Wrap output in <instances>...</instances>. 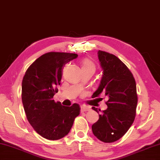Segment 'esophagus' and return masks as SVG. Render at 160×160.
<instances>
[{"instance_id":"obj_1","label":"esophagus","mask_w":160,"mask_h":160,"mask_svg":"<svg viewBox=\"0 0 160 160\" xmlns=\"http://www.w3.org/2000/svg\"><path fill=\"white\" fill-rule=\"evenodd\" d=\"M88 110H89V108H88V107H86V106H82L81 107V112H87L88 111Z\"/></svg>"}]
</instances>
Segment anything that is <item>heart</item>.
<instances>
[{
	"instance_id": "obj_1",
	"label": "heart",
	"mask_w": 160,
	"mask_h": 160,
	"mask_svg": "<svg viewBox=\"0 0 160 160\" xmlns=\"http://www.w3.org/2000/svg\"><path fill=\"white\" fill-rule=\"evenodd\" d=\"M92 68V69H95L94 65L93 64V63L92 62H90L89 60H85L83 62L82 66V68Z\"/></svg>"
}]
</instances>
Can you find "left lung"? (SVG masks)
<instances>
[{
	"label": "left lung",
	"instance_id": "1",
	"mask_svg": "<svg viewBox=\"0 0 160 160\" xmlns=\"http://www.w3.org/2000/svg\"><path fill=\"white\" fill-rule=\"evenodd\" d=\"M97 54L102 76L92 97L103 93L108 100V108L98 115L99 118L92 129L98 140L112 143L125 134L135 119L138 102L136 81L129 68L115 55L100 50ZM92 109L99 112L95 107Z\"/></svg>",
	"mask_w": 160,
	"mask_h": 160
}]
</instances>
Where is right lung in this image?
Returning a JSON list of instances; mask_svg holds the SVG:
<instances>
[{
	"label": "right lung",
	"instance_id": "right-lung-1",
	"mask_svg": "<svg viewBox=\"0 0 160 160\" xmlns=\"http://www.w3.org/2000/svg\"><path fill=\"white\" fill-rule=\"evenodd\" d=\"M78 56L48 52L32 63L23 78L22 98L27 120L38 134L48 140H58L67 135L80 114L79 104L64 106L53 99L65 64Z\"/></svg>",
	"mask_w": 160,
	"mask_h": 160
}]
</instances>
